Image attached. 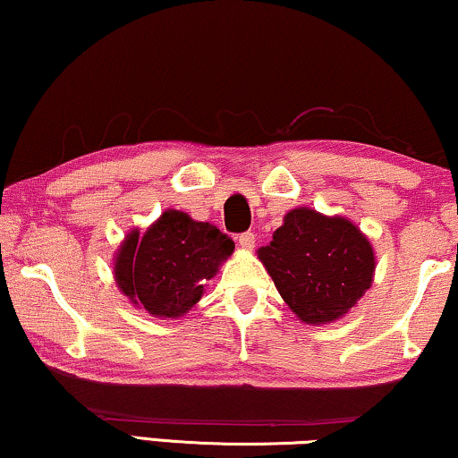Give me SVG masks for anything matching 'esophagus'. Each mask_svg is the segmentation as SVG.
<instances>
[{"instance_id": "esophagus-1", "label": "esophagus", "mask_w": 458, "mask_h": 458, "mask_svg": "<svg viewBox=\"0 0 458 458\" xmlns=\"http://www.w3.org/2000/svg\"><path fill=\"white\" fill-rule=\"evenodd\" d=\"M254 242H257V235L250 233V231H248V233L237 235V246H240L242 250H252Z\"/></svg>"}]
</instances>
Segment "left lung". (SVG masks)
<instances>
[{
  "instance_id": "left-lung-1",
  "label": "left lung",
  "mask_w": 458,
  "mask_h": 458,
  "mask_svg": "<svg viewBox=\"0 0 458 458\" xmlns=\"http://www.w3.org/2000/svg\"><path fill=\"white\" fill-rule=\"evenodd\" d=\"M257 254L294 316L311 326L345 318L377 269L372 243L358 225L307 206L290 210Z\"/></svg>"
}]
</instances>
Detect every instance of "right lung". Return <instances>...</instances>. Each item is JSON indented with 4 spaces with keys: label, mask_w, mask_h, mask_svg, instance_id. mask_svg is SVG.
Listing matches in <instances>:
<instances>
[{
    "label": "right lung",
    "mask_w": 458,
    "mask_h": 458,
    "mask_svg": "<svg viewBox=\"0 0 458 458\" xmlns=\"http://www.w3.org/2000/svg\"><path fill=\"white\" fill-rule=\"evenodd\" d=\"M233 248L215 225L164 210L145 233L132 229L123 237L113 259V277L134 307L153 318H182Z\"/></svg>",
    "instance_id": "1"
}]
</instances>
